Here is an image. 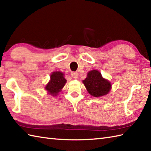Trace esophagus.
I'll return each instance as SVG.
<instances>
[{
  "label": "esophagus",
  "mask_w": 151,
  "mask_h": 151,
  "mask_svg": "<svg viewBox=\"0 0 151 151\" xmlns=\"http://www.w3.org/2000/svg\"><path fill=\"white\" fill-rule=\"evenodd\" d=\"M71 76L74 78H76L78 77V73L77 72H72Z\"/></svg>",
  "instance_id": "34e87169"
}]
</instances>
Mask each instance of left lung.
<instances>
[{"label":"left lung","instance_id":"1","mask_svg":"<svg viewBox=\"0 0 151 151\" xmlns=\"http://www.w3.org/2000/svg\"><path fill=\"white\" fill-rule=\"evenodd\" d=\"M83 83L88 92L93 97H100L107 94L111 90V84L103 78L101 74L96 70H91Z\"/></svg>","mask_w":151,"mask_h":151}]
</instances>
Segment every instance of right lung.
<instances>
[{
  "label": "right lung",
  "mask_w": 151,
  "mask_h": 151,
  "mask_svg": "<svg viewBox=\"0 0 151 151\" xmlns=\"http://www.w3.org/2000/svg\"><path fill=\"white\" fill-rule=\"evenodd\" d=\"M50 78L51 80L45 88L51 95L56 96L66 83V79L64 78L63 73L59 71L53 73Z\"/></svg>",
  "instance_id": "1"
}]
</instances>
